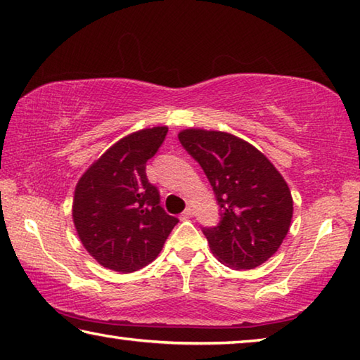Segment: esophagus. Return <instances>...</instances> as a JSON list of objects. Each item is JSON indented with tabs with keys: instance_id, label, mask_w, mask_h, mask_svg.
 <instances>
[{
	"instance_id": "34e87169",
	"label": "esophagus",
	"mask_w": 360,
	"mask_h": 360,
	"mask_svg": "<svg viewBox=\"0 0 360 360\" xmlns=\"http://www.w3.org/2000/svg\"><path fill=\"white\" fill-rule=\"evenodd\" d=\"M193 216V210L191 208V206H187V208L184 210V212H182V219H191Z\"/></svg>"
}]
</instances>
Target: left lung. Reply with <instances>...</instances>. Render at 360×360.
Masks as SVG:
<instances>
[{"instance_id": "1", "label": "left lung", "mask_w": 360, "mask_h": 360, "mask_svg": "<svg viewBox=\"0 0 360 360\" xmlns=\"http://www.w3.org/2000/svg\"><path fill=\"white\" fill-rule=\"evenodd\" d=\"M178 138L203 168L221 208L216 227L203 229L211 252L235 270L264 264L290 227L288 182L259 149L231 133L187 129Z\"/></svg>"}]
</instances>
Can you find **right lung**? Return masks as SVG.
Masks as SVG:
<instances>
[{
	"label": "right lung",
	"mask_w": 360,
	"mask_h": 360,
	"mask_svg": "<svg viewBox=\"0 0 360 360\" xmlns=\"http://www.w3.org/2000/svg\"><path fill=\"white\" fill-rule=\"evenodd\" d=\"M168 127L130 133L112 144L77 181L72 222L87 252L108 270L133 273L150 264L178 219L160 206L146 176Z\"/></svg>",
	"instance_id": "right-lung-1"
}]
</instances>
